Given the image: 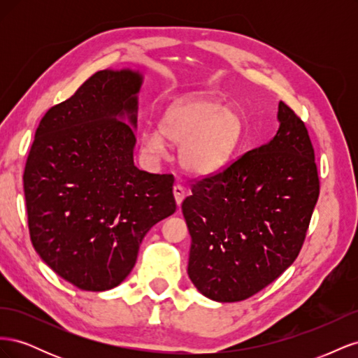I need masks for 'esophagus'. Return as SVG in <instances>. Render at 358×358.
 Listing matches in <instances>:
<instances>
[{"mask_svg":"<svg viewBox=\"0 0 358 358\" xmlns=\"http://www.w3.org/2000/svg\"><path fill=\"white\" fill-rule=\"evenodd\" d=\"M173 196H175L178 206H180L183 199H185V188H183L182 185H175L173 187Z\"/></svg>","mask_w":358,"mask_h":358,"instance_id":"esophagus-1","label":"esophagus"}]
</instances>
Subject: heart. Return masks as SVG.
<instances>
[{
  "mask_svg": "<svg viewBox=\"0 0 358 358\" xmlns=\"http://www.w3.org/2000/svg\"><path fill=\"white\" fill-rule=\"evenodd\" d=\"M241 133V116L233 107L208 96H188L169 107L159 128L143 129L140 146L152 159L164 155L167 145L179 146L183 169L209 175L229 161Z\"/></svg>",
  "mask_w": 358,
  "mask_h": 358,
  "instance_id": "heart-1",
  "label": "heart"
}]
</instances>
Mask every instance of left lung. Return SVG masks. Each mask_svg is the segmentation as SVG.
Returning <instances> with one entry per match:
<instances>
[{"mask_svg":"<svg viewBox=\"0 0 358 358\" xmlns=\"http://www.w3.org/2000/svg\"><path fill=\"white\" fill-rule=\"evenodd\" d=\"M270 142L192 183L182 203L191 236L188 276L221 303L257 294L294 263L320 196L315 155L301 119L279 101Z\"/></svg>","mask_w":358,"mask_h":358,"instance_id":"1","label":"left lung"}]
</instances>
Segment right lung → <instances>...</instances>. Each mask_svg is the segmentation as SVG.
I'll list each match as a JSON object with an SVG mask.
<instances>
[{
    "label": "right lung",
    "instance_id": "right-lung-1",
    "mask_svg": "<svg viewBox=\"0 0 358 358\" xmlns=\"http://www.w3.org/2000/svg\"><path fill=\"white\" fill-rule=\"evenodd\" d=\"M143 74L101 70L43 116L24 173L32 246L85 291L117 287L140 243L176 210L171 175L134 166Z\"/></svg>",
    "mask_w": 358,
    "mask_h": 358
}]
</instances>
